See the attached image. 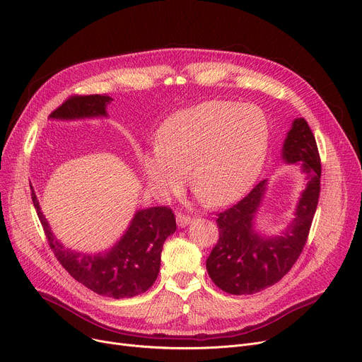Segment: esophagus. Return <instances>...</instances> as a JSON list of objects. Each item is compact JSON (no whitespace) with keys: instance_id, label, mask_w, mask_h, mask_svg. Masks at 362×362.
Segmentation results:
<instances>
[{"instance_id":"obj_1","label":"esophagus","mask_w":362,"mask_h":362,"mask_svg":"<svg viewBox=\"0 0 362 362\" xmlns=\"http://www.w3.org/2000/svg\"><path fill=\"white\" fill-rule=\"evenodd\" d=\"M176 220H177V226L179 227H185V226H187L189 223H191V217L186 216V214H177Z\"/></svg>"}]
</instances>
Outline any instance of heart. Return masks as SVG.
I'll return each instance as SVG.
<instances>
[{"mask_svg": "<svg viewBox=\"0 0 362 362\" xmlns=\"http://www.w3.org/2000/svg\"><path fill=\"white\" fill-rule=\"evenodd\" d=\"M269 124L254 105L205 101L179 110L158 130L157 149L144 156L145 173L160 194L189 185L213 206L239 198L262 167Z\"/></svg>", "mask_w": 362, "mask_h": 362, "instance_id": "1", "label": "heart"}]
</instances>
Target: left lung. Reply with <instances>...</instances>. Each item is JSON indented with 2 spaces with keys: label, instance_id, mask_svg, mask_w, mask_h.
I'll use <instances>...</instances> for the list:
<instances>
[{
  "label": "left lung",
  "instance_id": "left-lung-1",
  "mask_svg": "<svg viewBox=\"0 0 362 362\" xmlns=\"http://www.w3.org/2000/svg\"><path fill=\"white\" fill-rule=\"evenodd\" d=\"M281 157L288 164H299L307 180L295 218L281 236L265 238L254 230L267 180L257 183L238 204L217 214L218 240L206 258V272L216 286L230 295H252L273 286L293 267L307 243L320 197L321 161L305 119L293 120Z\"/></svg>",
  "mask_w": 362,
  "mask_h": 362
}]
</instances>
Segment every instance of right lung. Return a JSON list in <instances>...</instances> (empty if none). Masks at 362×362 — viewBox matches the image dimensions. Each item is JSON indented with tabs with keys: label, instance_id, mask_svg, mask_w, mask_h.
<instances>
[{
	"label": "right lung",
	"instance_id": "right-lung-1",
	"mask_svg": "<svg viewBox=\"0 0 362 362\" xmlns=\"http://www.w3.org/2000/svg\"><path fill=\"white\" fill-rule=\"evenodd\" d=\"M111 101L108 95H74L55 108L49 117L59 120L105 117V108ZM32 201L54 255L74 280L92 292L114 299L132 298L146 292L157 280L163 243L176 232V218L168 206L139 210L111 250L82 254L66 248L55 239L33 191Z\"/></svg>",
	"mask_w": 362,
	"mask_h": 362
}]
</instances>
